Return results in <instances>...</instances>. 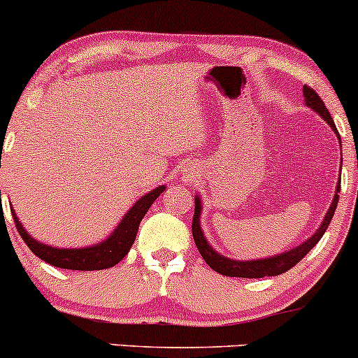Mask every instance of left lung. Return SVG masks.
Wrapping results in <instances>:
<instances>
[{
  "label": "left lung",
  "instance_id": "1",
  "mask_svg": "<svg viewBox=\"0 0 358 358\" xmlns=\"http://www.w3.org/2000/svg\"><path fill=\"white\" fill-rule=\"evenodd\" d=\"M303 94H305V102H306L308 108L315 109L316 113H318L320 116H322L324 121L331 126V129L335 131L336 136H338V139H340V134H338V131H336L334 119H331L330 113H328L327 106H324L322 97H320L318 94H316L315 90L310 87V85H305V87H303ZM338 192H340V183H338V187H336V193H335L334 202H331V207L328 208L327 217H324L322 227L315 232V236H311L310 239L305 242V244L298 245L296 249L287 250V252L279 254V256H276V257L261 259V261L241 262V261H232V259H227V257L220 256V254H217L215 250L208 245V242L205 241L202 229H200L199 217H200V210H202V207H200L199 199H195V213H193V220H192L193 241H195L196 249H199L200 256L203 257V261L207 262V264L210 266L213 271L224 274V276H232V278L278 276V274L286 273V271H289L293 266H296L298 262L301 261V259L305 257L316 244H318V241L322 239L324 231H327L331 219H334V213L336 210V203H338Z\"/></svg>",
  "mask_w": 358,
  "mask_h": 358
}]
</instances>
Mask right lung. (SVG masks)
Listing matches in <instances>:
<instances>
[{
	"instance_id": "1",
	"label": "right lung",
	"mask_w": 358,
	"mask_h": 358,
	"mask_svg": "<svg viewBox=\"0 0 358 358\" xmlns=\"http://www.w3.org/2000/svg\"><path fill=\"white\" fill-rule=\"evenodd\" d=\"M165 187H158L156 190L150 192L148 195L141 196L136 203L133 205L129 212L126 213L124 219L117 225L116 231L108 241L101 242V244L94 245V248L84 249H57L45 245L42 242H36L34 237L28 236L23 231L22 224L16 219L15 210H11V215L15 219L16 231H18L24 244L30 248L31 252L42 261L48 264L55 266L60 269H73V271H97V269H108L116 266L122 257L129 252L131 245L136 239L139 222L146 215L148 208L153 205V202L162 195ZM1 193V192H0Z\"/></svg>"
}]
</instances>
